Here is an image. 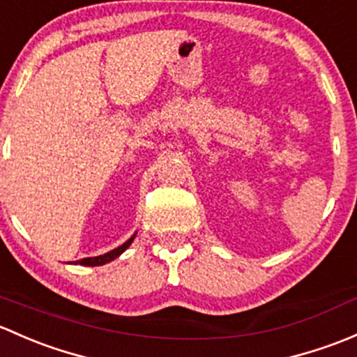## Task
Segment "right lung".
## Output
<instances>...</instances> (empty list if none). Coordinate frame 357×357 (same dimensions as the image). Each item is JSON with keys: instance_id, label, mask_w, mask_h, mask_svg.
I'll return each mask as SVG.
<instances>
[{"instance_id": "right-lung-1", "label": "right lung", "mask_w": 357, "mask_h": 357, "mask_svg": "<svg viewBox=\"0 0 357 357\" xmlns=\"http://www.w3.org/2000/svg\"><path fill=\"white\" fill-rule=\"evenodd\" d=\"M134 238H135V234L132 235V237L128 238L127 242H123L122 245H119V248H116V249H113V251L106 252V255L96 256V258H84V259H80V261H75V264L79 263V264H82V266H101V264L109 263V261H113L115 258H119V256L122 255L125 249H127L128 245L132 244V241H134Z\"/></svg>"}]
</instances>
